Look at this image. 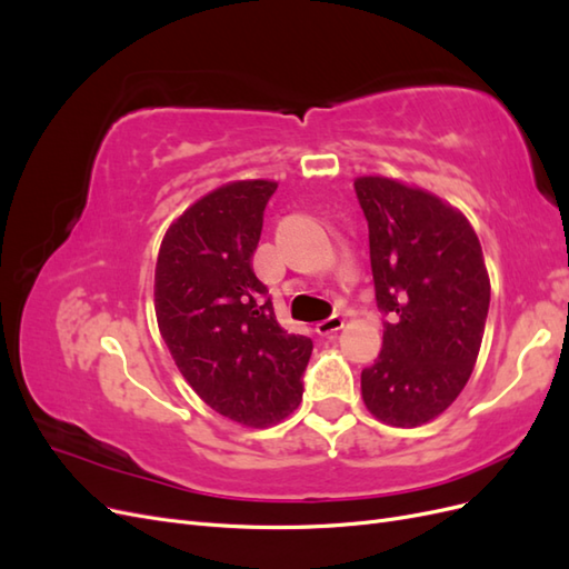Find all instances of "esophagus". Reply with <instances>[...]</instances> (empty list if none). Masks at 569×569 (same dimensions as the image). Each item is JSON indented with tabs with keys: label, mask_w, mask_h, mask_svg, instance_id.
I'll return each mask as SVG.
<instances>
[{
	"label": "esophagus",
	"mask_w": 569,
	"mask_h": 569,
	"mask_svg": "<svg viewBox=\"0 0 569 569\" xmlns=\"http://www.w3.org/2000/svg\"><path fill=\"white\" fill-rule=\"evenodd\" d=\"M341 327H343V318H341V316H330L327 320H320V322L316 325V332H318L320 337H327V335L339 332Z\"/></svg>",
	"instance_id": "1"
}]
</instances>
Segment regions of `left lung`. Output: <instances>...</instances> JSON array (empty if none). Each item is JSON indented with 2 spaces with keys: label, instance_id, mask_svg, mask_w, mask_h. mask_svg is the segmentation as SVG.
<instances>
[{
  "label": "left lung",
  "instance_id": "left-lung-1",
  "mask_svg": "<svg viewBox=\"0 0 569 569\" xmlns=\"http://www.w3.org/2000/svg\"><path fill=\"white\" fill-rule=\"evenodd\" d=\"M368 220L377 308L387 316L360 393L377 420L418 427L468 385L489 313V272L458 209L382 176L353 180Z\"/></svg>",
  "mask_w": 569,
  "mask_h": 569
}]
</instances>
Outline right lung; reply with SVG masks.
I'll return each mask as SVG.
<instances>
[{"mask_svg": "<svg viewBox=\"0 0 569 569\" xmlns=\"http://www.w3.org/2000/svg\"><path fill=\"white\" fill-rule=\"evenodd\" d=\"M278 182L237 180L168 228L153 274L159 330L199 399L244 427L284 420L301 403L313 341L274 318L251 256Z\"/></svg>", "mask_w": 569, "mask_h": 569, "instance_id": "add662e5", "label": "right lung"}]
</instances>
